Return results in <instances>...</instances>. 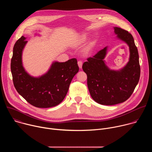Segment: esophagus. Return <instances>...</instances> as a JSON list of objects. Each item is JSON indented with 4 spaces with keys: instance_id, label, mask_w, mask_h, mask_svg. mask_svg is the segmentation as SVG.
Masks as SVG:
<instances>
[{
    "instance_id": "1",
    "label": "esophagus",
    "mask_w": 152,
    "mask_h": 152,
    "mask_svg": "<svg viewBox=\"0 0 152 152\" xmlns=\"http://www.w3.org/2000/svg\"><path fill=\"white\" fill-rule=\"evenodd\" d=\"M77 64H78V66H79V69H82V62L80 61H78Z\"/></svg>"
}]
</instances>
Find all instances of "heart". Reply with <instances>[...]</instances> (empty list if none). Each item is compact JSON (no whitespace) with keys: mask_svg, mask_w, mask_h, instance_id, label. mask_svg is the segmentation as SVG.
<instances>
[{"mask_svg":"<svg viewBox=\"0 0 152 152\" xmlns=\"http://www.w3.org/2000/svg\"><path fill=\"white\" fill-rule=\"evenodd\" d=\"M86 36L85 34H82L76 41V42L75 43V46H79L80 45H82L83 43H84L86 41ZM90 50V48H88L87 49H86L85 52L88 53Z\"/></svg>","mask_w":152,"mask_h":152,"instance_id":"1","label":"heart"}]
</instances>
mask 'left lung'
Here are the masks:
<instances>
[{"label":"left lung","instance_id":"8db88e82","mask_svg":"<svg viewBox=\"0 0 152 152\" xmlns=\"http://www.w3.org/2000/svg\"><path fill=\"white\" fill-rule=\"evenodd\" d=\"M117 38L129 46V58L125 66L118 70L110 69L104 58L107 46L83 64L87 75V85L93 99L103 105L123 103L133 93L140 77L139 55L132 35L120 28L114 27Z\"/></svg>","mask_w":152,"mask_h":152}]
</instances>
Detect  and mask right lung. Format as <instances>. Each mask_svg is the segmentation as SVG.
Listing matches in <instances>:
<instances>
[{
    "label": "right lung",
    "instance_id": "add662e5",
    "mask_svg": "<svg viewBox=\"0 0 152 152\" xmlns=\"http://www.w3.org/2000/svg\"><path fill=\"white\" fill-rule=\"evenodd\" d=\"M26 39L21 37L13 48L11 70L14 85L18 94L31 104L40 108L55 106L66 97L73 77L79 71L77 59L53 61L46 73L38 77L31 76L22 62L23 51L28 42Z\"/></svg>",
    "mask_w": 152,
    "mask_h": 152
}]
</instances>
